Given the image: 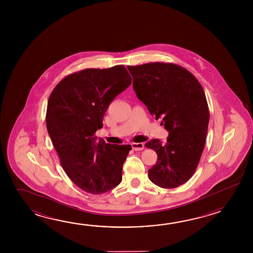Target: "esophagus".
I'll use <instances>...</instances> for the list:
<instances>
[{"label": "esophagus", "mask_w": 253, "mask_h": 253, "mask_svg": "<svg viewBox=\"0 0 253 253\" xmlns=\"http://www.w3.org/2000/svg\"><path fill=\"white\" fill-rule=\"evenodd\" d=\"M132 148L134 151H141L144 149V144L143 143H132Z\"/></svg>", "instance_id": "obj_1"}]
</instances>
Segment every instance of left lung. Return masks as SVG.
Returning <instances> with one entry per match:
<instances>
[{
  "mask_svg": "<svg viewBox=\"0 0 253 253\" xmlns=\"http://www.w3.org/2000/svg\"><path fill=\"white\" fill-rule=\"evenodd\" d=\"M136 97L169 132L167 142L148 141L157 154L148 170L152 183L176 188L193 176L205 148L210 119L203 86L190 71L172 63L127 66Z\"/></svg>",
  "mask_w": 253,
  "mask_h": 253,
  "instance_id": "obj_1",
  "label": "left lung"
}]
</instances>
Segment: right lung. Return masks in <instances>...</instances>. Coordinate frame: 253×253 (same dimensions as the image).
Segmentation results:
<instances>
[{"label":"right lung","mask_w":253,"mask_h":253,"mask_svg":"<svg viewBox=\"0 0 253 253\" xmlns=\"http://www.w3.org/2000/svg\"><path fill=\"white\" fill-rule=\"evenodd\" d=\"M124 66L86 69L65 77L48 97L46 126L65 172L78 187L102 194L122 181L130 145L97 139L108 106L130 86Z\"/></svg>","instance_id":"right-lung-1"}]
</instances>
